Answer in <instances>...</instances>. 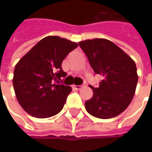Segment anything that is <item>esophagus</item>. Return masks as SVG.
Returning a JSON list of instances; mask_svg holds the SVG:
<instances>
[{
	"label": "esophagus",
	"mask_w": 152,
	"mask_h": 152,
	"mask_svg": "<svg viewBox=\"0 0 152 152\" xmlns=\"http://www.w3.org/2000/svg\"><path fill=\"white\" fill-rule=\"evenodd\" d=\"M84 86L83 85H73V88L75 89V90H77V91H79L80 89H82Z\"/></svg>",
	"instance_id": "obj_1"
}]
</instances>
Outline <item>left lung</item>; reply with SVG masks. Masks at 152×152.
Here are the masks:
<instances>
[{
	"instance_id": "1",
	"label": "left lung",
	"mask_w": 152,
	"mask_h": 152,
	"mask_svg": "<svg viewBox=\"0 0 152 152\" xmlns=\"http://www.w3.org/2000/svg\"><path fill=\"white\" fill-rule=\"evenodd\" d=\"M94 72L102 77L97 88L91 86L93 96L85 102L89 113L102 119L122 113L130 104L138 82L134 60L107 39L79 42Z\"/></svg>"
}]
</instances>
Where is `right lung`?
<instances>
[{"instance_id":"1","label":"right lung","mask_w":152,"mask_h":152,"mask_svg":"<svg viewBox=\"0 0 152 152\" xmlns=\"http://www.w3.org/2000/svg\"><path fill=\"white\" fill-rule=\"evenodd\" d=\"M77 47L76 42L50 35L39 40L17 63L12 84L18 102L26 113L46 118L61 112L72 91L70 86L59 84L67 75L61 62Z\"/></svg>"}]
</instances>
